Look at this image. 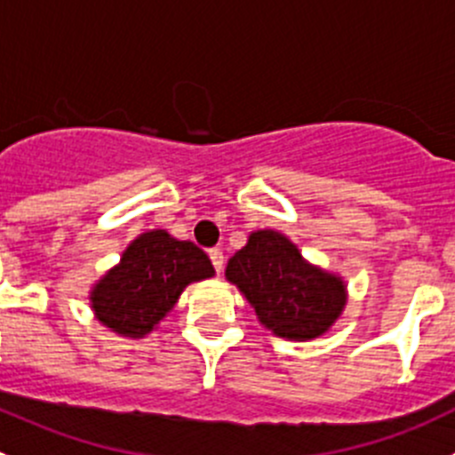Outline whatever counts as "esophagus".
Wrapping results in <instances>:
<instances>
[{
  "instance_id": "esophagus-1",
  "label": "esophagus",
  "mask_w": 455,
  "mask_h": 455,
  "mask_svg": "<svg viewBox=\"0 0 455 455\" xmlns=\"http://www.w3.org/2000/svg\"><path fill=\"white\" fill-rule=\"evenodd\" d=\"M208 256H211V263H212V267H215V272H222L224 269V253L220 251V249H211V251H208Z\"/></svg>"
}]
</instances>
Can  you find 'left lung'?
Segmentation results:
<instances>
[{
    "instance_id": "1",
    "label": "left lung",
    "mask_w": 455,
    "mask_h": 455,
    "mask_svg": "<svg viewBox=\"0 0 455 455\" xmlns=\"http://www.w3.org/2000/svg\"><path fill=\"white\" fill-rule=\"evenodd\" d=\"M224 276L274 335L306 342L324 335L347 306L342 276L308 263L283 233L260 228L233 253Z\"/></svg>"
}]
</instances>
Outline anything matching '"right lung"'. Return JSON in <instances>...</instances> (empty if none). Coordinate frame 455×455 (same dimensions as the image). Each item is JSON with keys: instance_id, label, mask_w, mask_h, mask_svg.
I'll use <instances>...</instances> for the list:
<instances>
[{"instance_id": "add662e5", "label": "right lung", "mask_w": 455, "mask_h": 455, "mask_svg": "<svg viewBox=\"0 0 455 455\" xmlns=\"http://www.w3.org/2000/svg\"><path fill=\"white\" fill-rule=\"evenodd\" d=\"M215 276L211 258L163 228L140 233L90 290V308L122 338H145L161 324L190 283Z\"/></svg>"}]
</instances>
